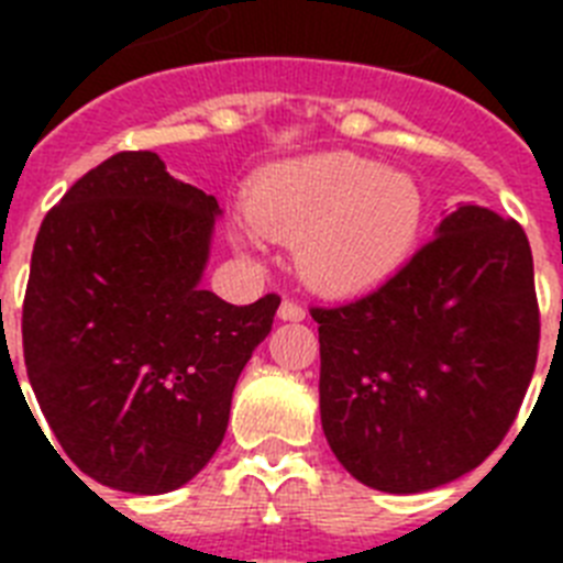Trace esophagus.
Wrapping results in <instances>:
<instances>
[{
	"label": "esophagus",
	"mask_w": 563,
	"mask_h": 563,
	"mask_svg": "<svg viewBox=\"0 0 563 563\" xmlns=\"http://www.w3.org/2000/svg\"><path fill=\"white\" fill-rule=\"evenodd\" d=\"M278 318H282V321H301V318H305V307L296 305V301H282Z\"/></svg>",
	"instance_id": "34e87169"
}]
</instances>
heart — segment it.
I'll return each instance as SVG.
<instances>
[{
    "label": "heart",
    "instance_id": "b5f03b06",
    "mask_svg": "<svg viewBox=\"0 0 563 563\" xmlns=\"http://www.w3.org/2000/svg\"><path fill=\"white\" fill-rule=\"evenodd\" d=\"M245 211L258 233L292 245L298 276L312 290L352 296L409 262L429 206L411 174L324 152L262 174Z\"/></svg>",
    "mask_w": 563,
    "mask_h": 563
}]
</instances>
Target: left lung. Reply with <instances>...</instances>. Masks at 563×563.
<instances>
[{"instance_id":"8db88e82","label":"left lung","mask_w":563,"mask_h":563,"mask_svg":"<svg viewBox=\"0 0 563 563\" xmlns=\"http://www.w3.org/2000/svg\"><path fill=\"white\" fill-rule=\"evenodd\" d=\"M310 316L321 429L338 462L383 494H426L479 467L539 355L530 242L471 202L380 287Z\"/></svg>"}]
</instances>
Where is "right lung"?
I'll list each match as a JSON object with an SVG mask.
<instances>
[{"mask_svg":"<svg viewBox=\"0 0 563 563\" xmlns=\"http://www.w3.org/2000/svg\"><path fill=\"white\" fill-rule=\"evenodd\" d=\"M220 217L154 152H121L38 228L24 366L56 442L98 485L168 494L222 445L233 386L282 298L236 307L202 287Z\"/></svg>","mask_w":563,"mask_h":563,"instance_id":"right-lung-1","label":"right lung"}]
</instances>
